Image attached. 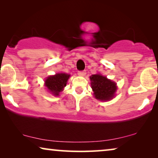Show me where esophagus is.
Segmentation results:
<instances>
[{
	"label": "esophagus",
	"mask_w": 158,
	"mask_h": 158,
	"mask_svg": "<svg viewBox=\"0 0 158 158\" xmlns=\"http://www.w3.org/2000/svg\"><path fill=\"white\" fill-rule=\"evenodd\" d=\"M86 73L85 70H82V71H78V75L80 76H84V75H85Z\"/></svg>",
	"instance_id": "obj_1"
}]
</instances>
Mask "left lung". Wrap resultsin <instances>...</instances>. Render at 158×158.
Returning a JSON list of instances; mask_svg holds the SVG:
<instances>
[{
    "label": "left lung",
    "instance_id": "obj_1",
    "mask_svg": "<svg viewBox=\"0 0 158 158\" xmlns=\"http://www.w3.org/2000/svg\"><path fill=\"white\" fill-rule=\"evenodd\" d=\"M90 79L96 98L101 101H108L114 96L116 91V84L114 82L99 74L91 75Z\"/></svg>",
    "mask_w": 158,
    "mask_h": 158
}]
</instances>
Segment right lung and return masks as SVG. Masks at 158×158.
<instances>
[{"label": "right lung", "mask_w": 158, "mask_h": 158, "mask_svg": "<svg viewBox=\"0 0 158 158\" xmlns=\"http://www.w3.org/2000/svg\"><path fill=\"white\" fill-rule=\"evenodd\" d=\"M69 77L70 75L66 73H57L55 75L47 77L45 81V85L52 94L58 96L59 93L62 91L64 87L66 86Z\"/></svg>", "instance_id": "add662e5"}]
</instances>
